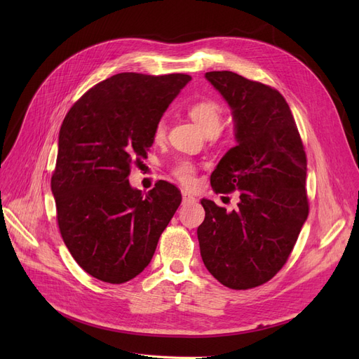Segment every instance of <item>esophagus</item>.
<instances>
[{"instance_id": "obj_1", "label": "esophagus", "mask_w": 359, "mask_h": 359, "mask_svg": "<svg viewBox=\"0 0 359 359\" xmlns=\"http://www.w3.org/2000/svg\"><path fill=\"white\" fill-rule=\"evenodd\" d=\"M182 198H183V202H184V203H186V202H194V201H195V198H194L189 192H186V191L182 192Z\"/></svg>"}]
</instances>
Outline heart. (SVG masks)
<instances>
[{
  "mask_svg": "<svg viewBox=\"0 0 359 359\" xmlns=\"http://www.w3.org/2000/svg\"><path fill=\"white\" fill-rule=\"evenodd\" d=\"M187 115L189 118L205 132L206 135H214L221 126L222 121V107L219 103L211 99H203L199 102L192 103L187 107ZM154 140L163 141L165 135V125L163 121H158L154 126ZM196 168L192 161L189 160H180L173 167V175L182 182L183 184H192L195 180Z\"/></svg>",
  "mask_w": 359,
  "mask_h": 359,
  "instance_id": "obj_1",
  "label": "heart"
}]
</instances>
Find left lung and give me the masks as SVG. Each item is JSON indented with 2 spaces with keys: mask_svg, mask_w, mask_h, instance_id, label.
<instances>
[{
  "mask_svg": "<svg viewBox=\"0 0 359 359\" xmlns=\"http://www.w3.org/2000/svg\"><path fill=\"white\" fill-rule=\"evenodd\" d=\"M234 121L236 147L211 175L217 194L240 192L229 212L202 199L198 227L203 265L222 285L249 290L265 284L285 265L309 217L307 158L282 94L231 71L205 74Z\"/></svg>",
  "mask_w": 359,
  "mask_h": 359,
  "instance_id": "obj_1",
  "label": "left lung"
}]
</instances>
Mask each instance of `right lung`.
I'll return each instance as SVG.
<instances>
[{"label": "right lung", "instance_id": "right-lung-1", "mask_svg": "<svg viewBox=\"0 0 359 359\" xmlns=\"http://www.w3.org/2000/svg\"><path fill=\"white\" fill-rule=\"evenodd\" d=\"M187 74L122 72L90 88L62 122L50 180L65 246L91 276L123 284L153 259L182 202L172 183L134 189L130 164L147 158L154 126Z\"/></svg>", "mask_w": 359, "mask_h": 359}]
</instances>
